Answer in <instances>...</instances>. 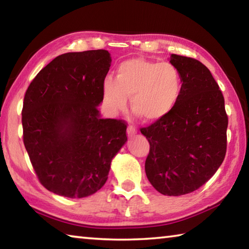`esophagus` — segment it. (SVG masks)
<instances>
[{
	"label": "esophagus",
	"instance_id": "esophagus-1",
	"mask_svg": "<svg viewBox=\"0 0 249 249\" xmlns=\"http://www.w3.org/2000/svg\"><path fill=\"white\" fill-rule=\"evenodd\" d=\"M136 133H137V129H136V127H135V126H133V125L128 126V128H127L128 136H133V135H135Z\"/></svg>",
	"mask_w": 249,
	"mask_h": 249
}]
</instances>
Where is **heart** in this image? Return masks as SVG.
<instances>
[{
	"instance_id": "1",
	"label": "heart",
	"mask_w": 249,
	"mask_h": 249,
	"mask_svg": "<svg viewBox=\"0 0 249 249\" xmlns=\"http://www.w3.org/2000/svg\"><path fill=\"white\" fill-rule=\"evenodd\" d=\"M182 82L178 69L170 62L133 58L121 62L115 79L103 82V95L111 111H123L130 98L134 113L146 122L165 119L178 104Z\"/></svg>"
}]
</instances>
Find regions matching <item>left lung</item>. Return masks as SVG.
Here are the masks:
<instances>
[{
    "label": "left lung",
    "mask_w": 249,
    "mask_h": 249,
    "mask_svg": "<svg viewBox=\"0 0 249 249\" xmlns=\"http://www.w3.org/2000/svg\"><path fill=\"white\" fill-rule=\"evenodd\" d=\"M182 91L165 119L142 127L149 142L145 171L163 196L193 192L212 178L225 158L229 125L224 96L210 70L196 59L171 53Z\"/></svg>",
    "instance_id": "8db88e82"
}]
</instances>
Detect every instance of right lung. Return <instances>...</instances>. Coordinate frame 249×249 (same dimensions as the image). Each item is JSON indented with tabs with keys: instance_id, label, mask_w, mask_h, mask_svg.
<instances>
[{
	"instance_id": "obj_1",
	"label": "right lung",
	"mask_w": 249,
	"mask_h": 249,
	"mask_svg": "<svg viewBox=\"0 0 249 249\" xmlns=\"http://www.w3.org/2000/svg\"><path fill=\"white\" fill-rule=\"evenodd\" d=\"M107 50L60 54L27 88L22 109L23 142L39 182L66 197L95 193L126 141V122L101 119Z\"/></svg>"
}]
</instances>
